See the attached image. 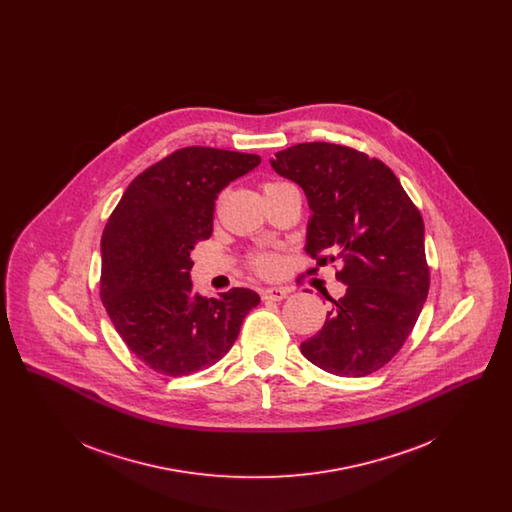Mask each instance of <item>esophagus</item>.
<instances>
[{
  "label": "esophagus",
  "mask_w": 512,
  "mask_h": 512,
  "mask_svg": "<svg viewBox=\"0 0 512 512\" xmlns=\"http://www.w3.org/2000/svg\"><path fill=\"white\" fill-rule=\"evenodd\" d=\"M286 295H288L286 288H265V290L261 292L263 301H282Z\"/></svg>",
  "instance_id": "esophagus-1"
}]
</instances>
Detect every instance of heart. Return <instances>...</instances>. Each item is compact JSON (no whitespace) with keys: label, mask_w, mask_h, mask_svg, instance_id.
I'll return each mask as SVG.
<instances>
[{"label":"heart","mask_w":512,"mask_h":512,"mask_svg":"<svg viewBox=\"0 0 512 512\" xmlns=\"http://www.w3.org/2000/svg\"><path fill=\"white\" fill-rule=\"evenodd\" d=\"M286 188H293V186L288 182H280V180H272V182H267L263 186L265 195L274 194V192H280V190H286ZM249 267L253 272H257L259 276H274L282 268V259L274 251H257L249 257Z\"/></svg>","instance_id":"obj_1"}]
</instances>
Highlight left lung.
Masks as SVG:
<instances>
[{
    "label": "left lung",
    "mask_w": 512,
    "mask_h": 512,
    "mask_svg": "<svg viewBox=\"0 0 512 512\" xmlns=\"http://www.w3.org/2000/svg\"><path fill=\"white\" fill-rule=\"evenodd\" d=\"M272 169L297 182L313 217L305 251L317 267L340 263L347 286L301 353L338 376L388 365L413 332L430 290L424 220L386 163L353 147L309 142L282 149Z\"/></svg>",
    "instance_id": "obj_1"
}]
</instances>
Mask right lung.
Instances as JSON below:
<instances>
[{
    "label": "right lung",
    "mask_w": 512,
    "mask_h": 512,
    "mask_svg": "<svg viewBox=\"0 0 512 512\" xmlns=\"http://www.w3.org/2000/svg\"><path fill=\"white\" fill-rule=\"evenodd\" d=\"M259 155L190 146L138 174L101 236L99 295L128 349L151 370L186 376L220 361L259 295L205 299L190 280L195 244L213 234L215 199Z\"/></svg>",
    "instance_id": "obj_1"
}]
</instances>
